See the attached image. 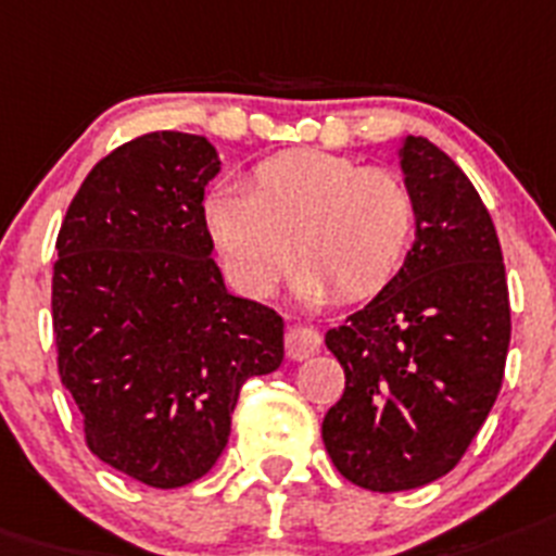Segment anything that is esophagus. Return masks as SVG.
Wrapping results in <instances>:
<instances>
[{
	"instance_id": "1",
	"label": "esophagus",
	"mask_w": 556,
	"mask_h": 556,
	"mask_svg": "<svg viewBox=\"0 0 556 556\" xmlns=\"http://www.w3.org/2000/svg\"><path fill=\"white\" fill-rule=\"evenodd\" d=\"M321 348L319 330L307 328V325H291L286 330V353L293 362H302V358H311L316 350Z\"/></svg>"
}]
</instances>
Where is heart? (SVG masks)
I'll use <instances>...</instances> for the list:
<instances>
[{"label": "heart", "instance_id": "obj_1", "mask_svg": "<svg viewBox=\"0 0 556 556\" xmlns=\"http://www.w3.org/2000/svg\"><path fill=\"white\" fill-rule=\"evenodd\" d=\"M206 226L245 293L277 291L300 251L296 286L305 300H325L333 288L362 300L404 263L415 198L399 172L300 149L260 163L251 191L220 186L206 203Z\"/></svg>", "mask_w": 556, "mask_h": 556}]
</instances>
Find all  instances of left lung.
Instances as JSON below:
<instances>
[{"instance_id":"obj_1","label":"left lung","mask_w":556,"mask_h":556,"mask_svg":"<svg viewBox=\"0 0 556 556\" xmlns=\"http://www.w3.org/2000/svg\"><path fill=\"white\" fill-rule=\"evenodd\" d=\"M399 157L413 249L376 300L325 336L344 393L321 441L370 492L427 486L458 466L501 393L511 339L506 265L480 194L427 138L407 135Z\"/></svg>"}]
</instances>
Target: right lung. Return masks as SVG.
Returning <instances> with one entry per match:
<instances>
[{
    "instance_id": "obj_1",
    "label": "right lung",
    "mask_w": 556,
    "mask_h": 556,
    "mask_svg": "<svg viewBox=\"0 0 556 556\" xmlns=\"http://www.w3.org/2000/svg\"><path fill=\"white\" fill-rule=\"evenodd\" d=\"M203 135L149 132L84 177L53 265L59 376L96 458L155 489L203 478L240 387L282 365V316L226 291L203 194Z\"/></svg>"
}]
</instances>
